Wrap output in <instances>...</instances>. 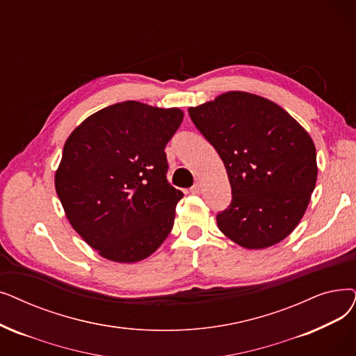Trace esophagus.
<instances>
[{
  "instance_id": "1",
  "label": "esophagus",
  "mask_w": 356,
  "mask_h": 356,
  "mask_svg": "<svg viewBox=\"0 0 356 356\" xmlns=\"http://www.w3.org/2000/svg\"><path fill=\"white\" fill-rule=\"evenodd\" d=\"M200 191H202V186H200V183H196V184H193V186L191 188V193L192 195H199Z\"/></svg>"
}]
</instances>
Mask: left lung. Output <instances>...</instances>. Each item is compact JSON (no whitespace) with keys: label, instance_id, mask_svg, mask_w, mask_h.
Returning a JSON list of instances; mask_svg holds the SVG:
<instances>
[{"label":"left lung","instance_id":"1","mask_svg":"<svg viewBox=\"0 0 356 356\" xmlns=\"http://www.w3.org/2000/svg\"><path fill=\"white\" fill-rule=\"evenodd\" d=\"M213 145L231 184V205L216 215L221 233L249 250L288 237L301 221L317 181L316 147L280 104L247 91H227L189 107Z\"/></svg>","mask_w":356,"mask_h":356}]
</instances>
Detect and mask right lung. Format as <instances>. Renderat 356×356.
Returning a JSON list of instances; mask_svg holds the SVG:
<instances>
[{"label":"right lung","mask_w":356,"mask_h":356,"mask_svg":"<svg viewBox=\"0 0 356 356\" xmlns=\"http://www.w3.org/2000/svg\"><path fill=\"white\" fill-rule=\"evenodd\" d=\"M179 107L123 102L92 113L65 141L55 189L71 227L102 257L135 264L173 228L183 193L165 179Z\"/></svg>","instance_id":"obj_1"}]
</instances>
